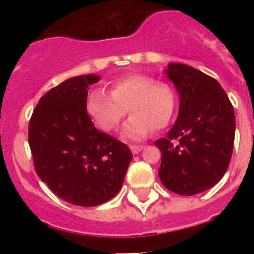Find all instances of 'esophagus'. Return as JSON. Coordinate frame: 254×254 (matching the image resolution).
<instances>
[{"instance_id": "1", "label": "esophagus", "mask_w": 254, "mask_h": 254, "mask_svg": "<svg viewBox=\"0 0 254 254\" xmlns=\"http://www.w3.org/2000/svg\"><path fill=\"white\" fill-rule=\"evenodd\" d=\"M143 147H145L143 145H131L130 150H131V153H133V154H138L139 151L142 150Z\"/></svg>"}]
</instances>
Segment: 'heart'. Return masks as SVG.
Returning <instances> with one entry per match:
<instances>
[{
    "label": "heart",
    "instance_id": "1",
    "mask_svg": "<svg viewBox=\"0 0 254 254\" xmlns=\"http://www.w3.org/2000/svg\"><path fill=\"white\" fill-rule=\"evenodd\" d=\"M177 96L173 87L146 75H129L116 80L111 93L93 89L85 101V111L104 131H113L127 116L123 135L131 141L145 138L150 130H161L173 119Z\"/></svg>",
    "mask_w": 254,
    "mask_h": 254
}]
</instances>
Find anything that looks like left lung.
Segmentation results:
<instances>
[{
    "label": "left lung",
    "mask_w": 254,
    "mask_h": 254,
    "mask_svg": "<svg viewBox=\"0 0 254 254\" xmlns=\"http://www.w3.org/2000/svg\"><path fill=\"white\" fill-rule=\"evenodd\" d=\"M165 73L181 101L167 137L155 141L162 151L159 179L170 191L189 196L213 187L228 169L235 111L221 85L199 69L170 63Z\"/></svg>",
    "instance_id": "left-lung-1"
}]
</instances>
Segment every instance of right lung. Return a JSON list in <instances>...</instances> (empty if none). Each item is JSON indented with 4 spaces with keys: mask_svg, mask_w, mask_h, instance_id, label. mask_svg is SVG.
Returning <instances> with one entry per match:
<instances>
[{
    "mask_svg": "<svg viewBox=\"0 0 254 254\" xmlns=\"http://www.w3.org/2000/svg\"><path fill=\"white\" fill-rule=\"evenodd\" d=\"M97 75L63 81L42 96L29 124V145L38 177L63 200L93 207L123 187L131 161L125 143L97 130L85 111L88 87Z\"/></svg>",
    "mask_w": 254,
    "mask_h": 254,
    "instance_id": "1",
    "label": "right lung"
}]
</instances>
